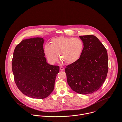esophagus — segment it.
<instances>
[{
  "label": "esophagus",
  "mask_w": 122,
  "mask_h": 122,
  "mask_svg": "<svg viewBox=\"0 0 122 122\" xmlns=\"http://www.w3.org/2000/svg\"><path fill=\"white\" fill-rule=\"evenodd\" d=\"M60 70H64V68L63 67H60Z\"/></svg>",
  "instance_id": "obj_1"
}]
</instances>
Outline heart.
Wrapping results in <instances>:
<instances>
[{"label": "heart", "instance_id": "b5f03b06", "mask_svg": "<svg viewBox=\"0 0 122 122\" xmlns=\"http://www.w3.org/2000/svg\"><path fill=\"white\" fill-rule=\"evenodd\" d=\"M84 49V44L81 39L61 36L52 39L50 46L46 45L44 52L51 62L56 61L59 55L62 62L71 64L79 59Z\"/></svg>", "mask_w": 122, "mask_h": 122}]
</instances>
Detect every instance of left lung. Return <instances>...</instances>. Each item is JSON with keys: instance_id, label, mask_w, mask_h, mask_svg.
<instances>
[{"instance_id": "8db88e82", "label": "left lung", "mask_w": 122, "mask_h": 122, "mask_svg": "<svg viewBox=\"0 0 122 122\" xmlns=\"http://www.w3.org/2000/svg\"><path fill=\"white\" fill-rule=\"evenodd\" d=\"M84 49L79 59L66 66L65 72L70 88L82 94L92 93L103 84L108 72V56L106 48L93 35L79 36Z\"/></svg>"}]
</instances>
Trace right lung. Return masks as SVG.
<instances>
[{"label":"right lung","instance_id":"obj_1","mask_svg":"<svg viewBox=\"0 0 122 122\" xmlns=\"http://www.w3.org/2000/svg\"><path fill=\"white\" fill-rule=\"evenodd\" d=\"M43 38L34 37L21 41L15 47L12 59L15 82L19 90L32 98L47 97L54 87L58 66L46 62Z\"/></svg>","mask_w":122,"mask_h":122}]
</instances>
